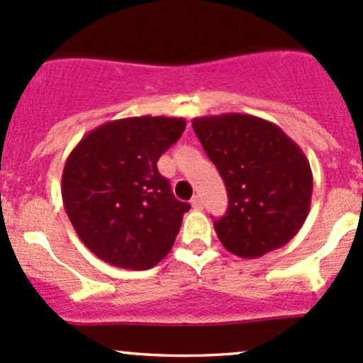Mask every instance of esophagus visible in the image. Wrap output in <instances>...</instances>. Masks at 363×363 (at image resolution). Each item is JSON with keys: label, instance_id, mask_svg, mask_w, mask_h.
<instances>
[{"label": "esophagus", "instance_id": "34e87169", "mask_svg": "<svg viewBox=\"0 0 363 363\" xmlns=\"http://www.w3.org/2000/svg\"><path fill=\"white\" fill-rule=\"evenodd\" d=\"M191 205H193L194 210H201V208H203V199H201V196L196 194L194 198L191 199Z\"/></svg>", "mask_w": 363, "mask_h": 363}]
</instances>
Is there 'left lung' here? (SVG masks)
I'll return each instance as SVG.
<instances>
[{"mask_svg":"<svg viewBox=\"0 0 363 363\" xmlns=\"http://www.w3.org/2000/svg\"><path fill=\"white\" fill-rule=\"evenodd\" d=\"M193 129L227 187V213L213 222L223 247L254 259L290 242L312 198L301 147L277 124L237 112L196 118Z\"/></svg>","mask_w":363,"mask_h":363,"instance_id":"1","label":"left lung"}]
</instances>
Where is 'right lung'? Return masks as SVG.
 <instances>
[{
	"mask_svg": "<svg viewBox=\"0 0 363 363\" xmlns=\"http://www.w3.org/2000/svg\"><path fill=\"white\" fill-rule=\"evenodd\" d=\"M182 118L141 116L91 129L65 164L61 194L82 242L102 261L148 269L167 256L189 211L157 169Z\"/></svg>",
	"mask_w": 363,
	"mask_h": 363,
	"instance_id": "1",
	"label": "right lung"
}]
</instances>
